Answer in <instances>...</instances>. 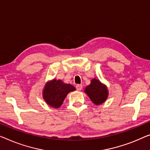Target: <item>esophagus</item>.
I'll use <instances>...</instances> for the list:
<instances>
[{
	"label": "esophagus",
	"mask_w": 150,
	"mask_h": 150,
	"mask_svg": "<svg viewBox=\"0 0 150 150\" xmlns=\"http://www.w3.org/2000/svg\"><path fill=\"white\" fill-rule=\"evenodd\" d=\"M82 88H83V86L81 84H78V85H77V86H76V89H77L78 91L81 90Z\"/></svg>",
	"instance_id": "1"
}]
</instances>
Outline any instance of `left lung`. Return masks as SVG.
<instances>
[{"label": "left lung", "instance_id": "obj_1", "mask_svg": "<svg viewBox=\"0 0 150 150\" xmlns=\"http://www.w3.org/2000/svg\"><path fill=\"white\" fill-rule=\"evenodd\" d=\"M91 102L96 105H100L106 101L108 96L107 87L102 83L99 80L93 79L89 85L84 89Z\"/></svg>", "mask_w": 150, "mask_h": 150}]
</instances>
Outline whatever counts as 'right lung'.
<instances>
[{"instance_id": "obj_1", "label": "right lung", "mask_w": 150, "mask_h": 150, "mask_svg": "<svg viewBox=\"0 0 150 150\" xmlns=\"http://www.w3.org/2000/svg\"><path fill=\"white\" fill-rule=\"evenodd\" d=\"M75 90L74 86L64 83L61 80L52 79L46 83L43 90V98L49 106L59 108L71 91Z\"/></svg>"}]
</instances>
